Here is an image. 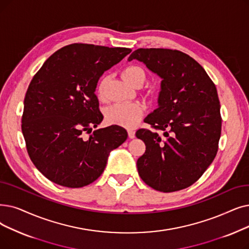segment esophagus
Segmentation results:
<instances>
[{
  "mask_svg": "<svg viewBox=\"0 0 249 249\" xmlns=\"http://www.w3.org/2000/svg\"><path fill=\"white\" fill-rule=\"evenodd\" d=\"M128 136L129 138H134L135 137V132L134 130H132V129H128Z\"/></svg>",
  "mask_w": 249,
  "mask_h": 249,
  "instance_id": "34e87169",
  "label": "esophagus"
}]
</instances>
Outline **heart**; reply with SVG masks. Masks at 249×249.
Returning a JSON list of instances; mask_svg holds the SVG:
<instances>
[{
	"label": "heart",
	"mask_w": 249,
	"mask_h": 249,
	"mask_svg": "<svg viewBox=\"0 0 249 249\" xmlns=\"http://www.w3.org/2000/svg\"><path fill=\"white\" fill-rule=\"evenodd\" d=\"M122 77L127 83L134 85L137 81L143 82L145 74L138 66H129L122 71ZM106 80V78L102 79L99 84V95L101 99H105ZM143 111V106L139 103H118L107 109L106 117L111 124L132 128L142 118Z\"/></svg>",
	"instance_id": "1"
}]
</instances>
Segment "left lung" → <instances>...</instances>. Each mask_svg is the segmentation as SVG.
<instances>
[{"label": "left lung", "instance_id": "left-lung-1", "mask_svg": "<svg viewBox=\"0 0 249 249\" xmlns=\"http://www.w3.org/2000/svg\"><path fill=\"white\" fill-rule=\"evenodd\" d=\"M142 62L160 81L158 107L144 119L156 130L139 129L145 143L137 160L138 174L161 192L184 189L196 182L218 151L222 119L215 85L187 53L170 49H138L128 61Z\"/></svg>", "mask_w": 249, "mask_h": 249}]
</instances>
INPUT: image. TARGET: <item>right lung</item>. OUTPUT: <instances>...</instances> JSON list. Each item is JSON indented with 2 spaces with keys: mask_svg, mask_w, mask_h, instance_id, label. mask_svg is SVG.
Returning <instances> with one entry per match:
<instances>
[{
  "mask_svg": "<svg viewBox=\"0 0 249 249\" xmlns=\"http://www.w3.org/2000/svg\"><path fill=\"white\" fill-rule=\"evenodd\" d=\"M131 53L127 48L72 44L53 53L32 78L24 99L22 133L32 163L52 182L69 188L90 184L111 151L127 139L103 121L95 89L105 71Z\"/></svg>",
  "mask_w": 249,
  "mask_h": 249,
  "instance_id": "1",
  "label": "right lung"
}]
</instances>
